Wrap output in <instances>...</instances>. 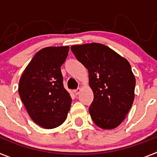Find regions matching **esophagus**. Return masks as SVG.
Instances as JSON below:
<instances>
[{"label":"esophagus","mask_w":157,"mask_h":157,"mask_svg":"<svg viewBox=\"0 0 157 157\" xmlns=\"http://www.w3.org/2000/svg\"><path fill=\"white\" fill-rule=\"evenodd\" d=\"M80 91H81V89L78 88V89H76V90H75L74 93L76 94V95H78V94L80 93Z\"/></svg>","instance_id":"34e87169"}]
</instances>
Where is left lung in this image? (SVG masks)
<instances>
[{
  "instance_id": "8db88e82",
  "label": "left lung",
  "mask_w": 157,
  "mask_h": 157,
  "mask_svg": "<svg viewBox=\"0 0 157 157\" xmlns=\"http://www.w3.org/2000/svg\"><path fill=\"white\" fill-rule=\"evenodd\" d=\"M76 59L88 69L94 101L89 108L98 127L110 130L120 125L132 106L135 77L125 58L100 43L72 45Z\"/></svg>"
}]
</instances>
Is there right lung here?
Segmentation results:
<instances>
[{
  "label": "right lung",
  "instance_id": "1",
  "mask_svg": "<svg viewBox=\"0 0 157 157\" xmlns=\"http://www.w3.org/2000/svg\"><path fill=\"white\" fill-rule=\"evenodd\" d=\"M69 46L46 47L37 52L22 75L19 94L32 120L45 129L66 120L71 98L63 86L60 67Z\"/></svg>",
  "mask_w": 157,
  "mask_h": 157
}]
</instances>
